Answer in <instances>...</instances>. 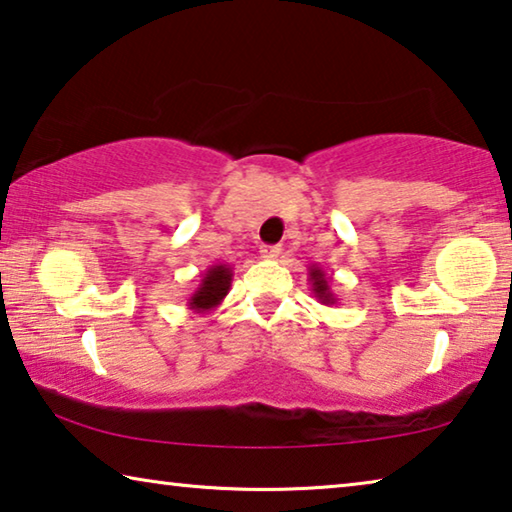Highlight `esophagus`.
I'll return each instance as SVG.
<instances>
[{"instance_id":"1","label":"esophagus","mask_w":512,"mask_h":512,"mask_svg":"<svg viewBox=\"0 0 512 512\" xmlns=\"http://www.w3.org/2000/svg\"><path fill=\"white\" fill-rule=\"evenodd\" d=\"M281 247L279 245H263L261 247V256L263 258H267V261H274V258H279L281 256Z\"/></svg>"}]
</instances>
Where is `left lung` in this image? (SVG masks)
<instances>
[{
  "instance_id": "left-lung-1",
  "label": "left lung",
  "mask_w": 512,
  "mask_h": 512,
  "mask_svg": "<svg viewBox=\"0 0 512 512\" xmlns=\"http://www.w3.org/2000/svg\"><path fill=\"white\" fill-rule=\"evenodd\" d=\"M308 281H311V290H313V295L317 297L320 304H324V306L338 304V297H335L333 290H331V279L326 276V272L322 270L320 265L308 267Z\"/></svg>"
}]
</instances>
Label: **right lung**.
<instances>
[{
  "label": "right lung",
  "instance_id": "right-lung-1",
  "mask_svg": "<svg viewBox=\"0 0 512 512\" xmlns=\"http://www.w3.org/2000/svg\"><path fill=\"white\" fill-rule=\"evenodd\" d=\"M233 281V267L217 263L211 265L208 270L201 274L199 286L195 292L188 297V308L192 313H211L217 306L222 304V299L229 295Z\"/></svg>",
  "mask_w": 512,
  "mask_h": 512
}]
</instances>
